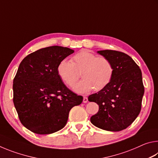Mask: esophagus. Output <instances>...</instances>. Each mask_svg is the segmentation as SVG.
I'll use <instances>...</instances> for the list:
<instances>
[{
  "instance_id": "34e87169",
  "label": "esophagus",
  "mask_w": 158,
  "mask_h": 158,
  "mask_svg": "<svg viewBox=\"0 0 158 158\" xmlns=\"http://www.w3.org/2000/svg\"><path fill=\"white\" fill-rule=\"evenodd\" d=\"M88 102V98H86V97H84V98H83V102L84 103H86Z\"/></svg>"
}]
</instances>
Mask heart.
<instances>
[{
  "label": "heart",
  "mask_w": 158,
  "mask_h": 158,
  "mask_svg": "<svg viewBox=\"0 0 158 158\" xmlns=\"http://www.w3.org/2000/svg\"><path fill=\"white\" fill-rule=\"evenodd\" d=\"M83 79L74 85V90L79 93H88L94 88L100 90L111 81L114 69L111 61L105 57L83 50L72 58V61L63 59L58 63V76L68 86H73L79 78Z\"/></svg>",
  "instance_id": "obj_1"
}]
</instances>
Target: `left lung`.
<instances>
[{"instance_id": "left-lung-1", "label": "left lung", "mask_w": 158, "mask_h": 158, "mask_svg": "<svg viewBox=\"0 0 158 158\" xmlns=\"http://www.w3.org/2000/svg\"><path fill=\"white\" fill-rule=\"evenodd\" d=\"M98 53L111 61L114 73L110 83L100 91L89 96L99 110L90 118L100 129L118 132L132 123L139 114L144 93L142 74L137 63L126 53L114 50Z\"/></svg>"}]
</instances>
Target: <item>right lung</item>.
I'll return each instance as SVG.
<instances>
[{"instance_id": "right-lung-1", "label": "right lung", "mask_w": 158, "mask_h": 158, "mask_svg": "<svg viewBox=\"0 0 158 158\" xmlns=\"http://www.w3.org/2000/svg\"><path fill=\"white\" fill-rule=\"evenodd\" d=\"M74 51L52 46L31 53L21 61L13 81V102L23 126L48 135L65 126L69 112L83 97L63 84L57 67Z\"/></svg>"}]
</instances>
